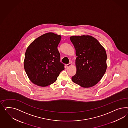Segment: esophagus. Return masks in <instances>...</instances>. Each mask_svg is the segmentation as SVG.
<instances>
[{"instance_id": "obj_1", "label": "esophagus", "mask_w": 128, "mask_h": 128, "mask_svg": "<svg viewBox=\"0 0 128 128\" xmlns=\"http://www.w3.org/2000/svg\"><path fill=\"white\" fill-rule=\"evenodd\" d=\"M71 65H72V64L71 63H68V64H66V67L67 68H68V67H70V66H71Z\"/></svg>"}]
</instances>
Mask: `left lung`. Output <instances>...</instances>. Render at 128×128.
<instances>
[{
  "mask_svg": "<svg viewBox=\"0 0 128 128\" xmlns=\"http://www.w3.org/2000/svg\"><path fill=\"white\" fill-rule=\"evenodd\" d=\"M70 39L77 56L76 73L72 80L83 88H90L98 83L107 69V54L96 38L89 35L72 36Z\"/></svg>",
  "mask_w": 128,
  "mask_h": 128,
  "instance_id": "8db88e82",
  "label": "left lung"
}]
</instances>
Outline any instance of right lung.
<instances>
[{
  "label": "right lung",
  "mask_w": 128,
  "mask_h": 128,
  "mask_svg": "<svg viewBox=\"0 0 128 128\" xmlns=\"http://www.w3.org/2000/svg\"><path fill=\"white\" fill-rule=\"evenodd\" d=\"M61 38L60 35L48 32L36 38L28 46L24 66L29 79L35 85L46 86L54 83L64 69L57 48Z\"/></svg>",
  "instance_id": "obj_1"
}]
</instances>
